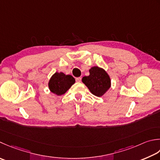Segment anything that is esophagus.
Returning <instances> with one entry per match:
<instances>
[{
	"mask_svg": "<svg viewBox=\"0 0 160 160\" xmlns=\"http://www.w3.org/2000/svg\"><path fill=\"white\" fill-rule=\"evenodd\" d=\"M81 80H82V78H81V77H79V78H76V81L77 82H81Z\"/></svg>",
	"mask_w": 160,
	"mask_h": 160,
	"instance_id": "1",
	"label": "esophagus"
}]
</instances>
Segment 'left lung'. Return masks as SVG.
I'll use <instances>...</instances> for the list:
<instances>
[{"instance_id": "obj_1", "label": "left lung", "mask_w": 160, "mask_h": 160, "mask_svg": "<svg viewBox=\"0 0 160 160\" xmlns=\"http://www.w3.org/2000/svg\"><path fill=\"white\" fill-rule=\"evenodd\" d=\"M89 76L82 78V82L91 93L97 97H101L111 87V79L102 68L93 67L89 69Z\"/></svg>"}]
</instances>
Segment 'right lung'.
<instances>
[{"instance_id":"add662e5","label":"right lung","mask_w":160,"mask_h":160,"mask_svg":"<svg viewBox=\"0 0 160 160\" xmlns=\"http://www.w3.org/2000/svg\"><path fill=\"white\" fill-rule=\"evenodd\" d=\"M75 82V78L71 75H66L62 72H55L50 78L48 88L53 93L61 96L64 94Z\"/></svg>"}]
</instances>
